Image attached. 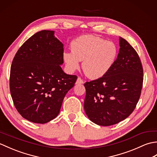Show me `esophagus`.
Listing matches in <instances>:
<instances>
[{
    "label": "esophagus",
    "instance_id": "1",
    "mask_svg": "<svg viewBox=\"0 0 157 157\" xmlns=\"http://www.w3.org/2000/svg\"><path fill=\"white\" fill-rule=\"evenodd\" d=\"M83 83H84V81H83L80 78H78V79H77L75 84H83Z\"/></svg>",
    "mask_w": 157,
    "mask_h": 157
}]
</instances>
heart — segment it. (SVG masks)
Returning a JSON list of instances; mask_svg holds the SVG:
<instances>
[{"label": "heart", "instance_id": "heart-1", "mask_svg": "<svg viewBox=\"0 0 157 157\" xmlns=\"http://www.w3.org/2000/svg\"><path fill=\"white\" fill-rule=\"evenodd\" d=\"M71 51H64L63 59L69 72H74L83 61L82 69L91 79L105 76L116 63L119 50L112 42L92 35L77 38L71 44Z\"/></svg>", "mask_w": 157, "mask_h": 157}]
</instances>
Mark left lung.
<instances>
[{
  "instance_id": "obj_1",
  "label": "left lung",
  "mask_w": 157,
  "mask_h": 157,
  "mask_svg": "<svg viewBox=\"0 0 157 157\" xmlns=\"http://www.w3.org/2000/svg\"><path fill=\"white\" fill-rule=\"evenodd\" d=\"M116 63L106 74L84 84V110L98 125L116 124L128 117L139 101L143 83L140 59L128 42L119 37Z\"/></svg>"
}]
</instances>
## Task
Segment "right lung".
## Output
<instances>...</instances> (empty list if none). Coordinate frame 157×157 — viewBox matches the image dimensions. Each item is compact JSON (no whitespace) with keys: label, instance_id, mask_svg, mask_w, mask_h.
I'll return each mask as SVG.
<instances>
[{"label":"right lung","instance_id":"1","mask_svg":"<svg viewBox=\"0 0 157 157\" xmlns=\"http://www.w3.org/2000/svg\"><path fill=\"white\" fill-rule=\"evenodd\" d=\"M63 44L55 31L36 33L19 48L13 60L10 91L23 118L46 123L59 115L67 93L77 76L63 71Z\"/></svg>","mask_w":157,"mask_h":157}]
</instances>
